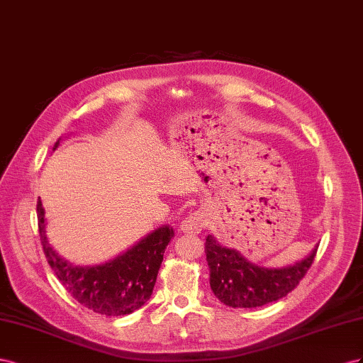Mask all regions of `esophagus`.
Wrapping results in <instances>:
<instances>
[{
	"label": "esophagus",
	"instance_id": "esophagus-1",
	"mask_svg": "<svg viewBox=\"0 0 363 363\" xmlns=\"http://www.w3.org/2000/svg\"><path fill=\"white\" fill-rule=\"evenodd\" d=\"M206 225V217L202 211H194L185 217L181 223V231L185 234H199Z\"/></svg>",
	"mask_w": 363,
	"mask_h": 363
}]
</instances>
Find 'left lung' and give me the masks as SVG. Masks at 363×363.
Here are the masks:
<instances>
[{
	"instance_id": "8db88e82",
	"label": "left lung",
	"mask_w": 363,
	"mask_h": 363,
	"mask_svg": "<svg viewBox=\"0 0 363 363\" xmlns=\"http://www.w3.org/2000/svg\"><path fill=\"white\" fill-rule=\"evenodd\" d=\"M316 250L304 260L281 269L255 266L234 250L220 246L214 237L205 242L210 286L220 303L234 308H254L278 301L299 284L312 266Z\"/></svg>"
}]
</instances>
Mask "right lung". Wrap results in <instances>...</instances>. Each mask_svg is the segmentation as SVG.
Listing matches in <instances>:
<instances>
[{
    "label": "right lung",
    "instance_id": "right-lung-1",
    "mask_svg": "<svg viewBox=\"0 0 363 363\" xmlns=\"http://www.w3.org/2000/svg\"><path fill=\"white\" fill-rule=\"evenodd\" d=\"M59 146V140L55 149ZM40 243L50 267L71 296L84 307L105 316H123L146 304L157 283L164 251L174 235L172 226H161L109 263L94 267L71 266L53 251L45 237V213L36 205Z\"/></svg>",
    "mask_w": 363,
    "mask_h": 363
}]
</instances>
